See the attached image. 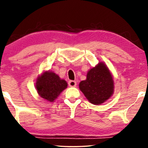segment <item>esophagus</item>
I'll return each instance as SVG.
<instances>
[{"mask_svg":"<svg viewBox=\"0 0 148 148\" xmlns=\"http://www.w3.org/2000/svg\"><path fill=\"white\" fill-rule=\"evenodd\" d=\"M77 82L75 81H69V87H76Z\"/></svg>","mask_w":148,"mask_h":148,"instance_id":"obj_1","label":"esophagus"}]
</instances>
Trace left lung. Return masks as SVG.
I'll list each match as a JSON object with an SVG mask.
<instances>
[{
    "label": "left lung",
    "mask_w": 148,
    "mask_h": 148,
    "mask_svg": "<svg viewBox=\"0 0 148 148\" xmlns=\"http://www.w3.org/2000/svg\"><path fill=\"white\" fill-rule=\"evenodd\" d=\"M79 89L93 104L106 102L114 92V80L108 68L100 62L87 73L86 80L79 83Z\"/></svg>",
    "instance_id": "left-lung-1"
}]
</instances>
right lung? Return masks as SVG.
<instances>
[{
    "mask_svg": "<svg viewBox=\"0 0 148 148\" xmlns=\"http://www.w3.org/2000/svg\"><path fill=\"white\" fill-rule=\"evenodd\" d=\"M36 88L41 98L53 102L60 93L67 88V83L54 72L48 71L37 78Z\"/></svg>",
    "mask_w": 148,
    "mask_h": 148,
    "instance_id": "add662e5",
    "label": "right lung"
}]
</instances>
